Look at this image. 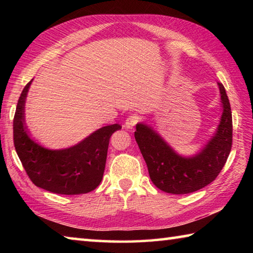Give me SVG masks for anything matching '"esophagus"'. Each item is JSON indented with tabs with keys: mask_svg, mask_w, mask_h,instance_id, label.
I'll list each match as a JSON object with an SVG mask.
<instances>
[{
	"mask_svg": "<svg viewBox=\"0 0 253 253\" xmlns=\"http://www.w3.org/2000/svg\"><path fill=\"white\" fill-rule=\"evenodd\" d=\"M137 122H138V117L135 116V115H131V116H129L126 119L125 127L127 128V129H132V128H134V126L137 124Z\"/></svg>",
	"mask_w": 253,
	"mask_h": 253,
	"instance_id": "esophagus-1",
	"label": "esophagus"
}]
</instances>
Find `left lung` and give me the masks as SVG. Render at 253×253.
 <instances>
[{
    "mask_svg": "<svg viewBox=\"0 0 253 253\" xmlns=\"http://www.w3.org/2000/svg\"><path fill=\"white\" fill-rule=\"evenodd\" d=\"M222 114L216 130L195 155L183 156L145 123L136 125L135 139L157 188L188 194L209 185L223 169L232 146V113L223 84L217 83Z\"/></svg>",
    "mask_w": 253,
    "mask_h": 253,
    "instance_id": "1",
    "label": "left lung"
}]
</instances>
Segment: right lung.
<instances>
[{
  "instance_id": "add662e5",
  "label": "right lung",
  "mask_w": 253,
  "mask_h": 253,
  "mask_svg": "<svg viewBox=\"0 0 253 253\" xmlns=\"http://www.w3.org/2000/svg\"><path fill=\"white\" fill-rule=\"evenodd\" d=\"M33 79L19 98L13 119L16 154L34 185L57 194H84L95 190L104 175L109 138L118 124L101 127L78 144L62 149L41 146L29 136L24 122L25 100Z\"/></svg>"
}]
</instances>
